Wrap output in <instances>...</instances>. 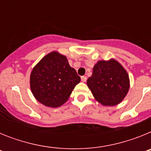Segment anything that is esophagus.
I'll list each match as a JSON object with an SVG mask.
<instances>
[{
	"label": "esophagus",
	"mask_w": 151,
	"mask_h": 151,
	"mask_svg": "<svg viewBox=\"0 0 151 151\" xmlns=\"http://www.w3.org/2000/svg\"><path fill=\"white\" fill-rule=\"evenodd\" d=\"M81 79H82V82H86V80H87V77H86V76H82V77H81Z\"/></svg>",
	"instance_id": "esophagus-1"
}]
</instances>
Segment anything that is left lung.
Returning a JSON list of instances; mask_svg holds the SVG:
<instances>
[{"label":"left lung","instance_id":"8db88e82","mask_svg":"<svg viewBox=\"0 0 151 151\" xmlns=\"http://www.w3.org/2000/svg\"><path fill=\"white\" fill-rule=\"evenodd\" d=\"M87 85L101 104L115 106L122 102L129 91V75L116 60H100L94 65Z\"/></svg>","mask_w":151,"mask_h":151}]
</instances>
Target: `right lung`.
Here are the masks:
<instances>
[{
  "label": "right lung",
  "instance_id": "obj_1",
  "mask_svg": "<svg viewBox=\"0 0 151 151\" xmlns=\"http://www.w3.org/2000/svg\"><path fill=\"white\" fill-rule=\"evenodd\" d=\"M81 78L69 66L65 56L53 51L44 57L33 68L30 87L33 95L41 104L58 107L69 99Z\"/></svg>",
  "mask_w": 151,
  "mask_h": 151
}]
</instances>
